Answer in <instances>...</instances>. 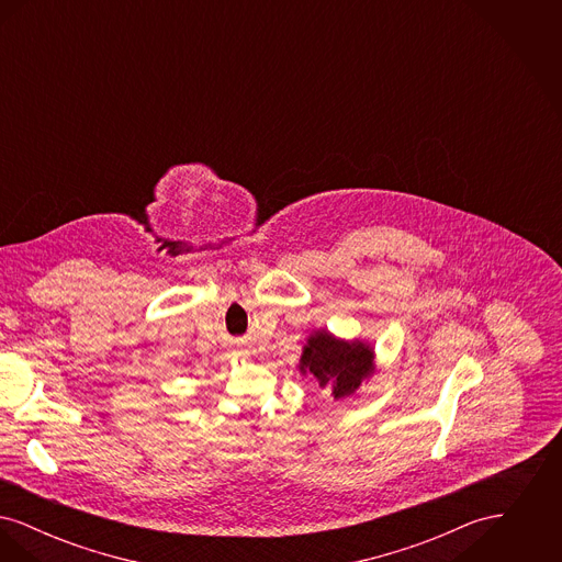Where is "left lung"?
Returning a JSON list of instances; mask_svg holds the SVG:
<instances>
[{"label":"left lung","instance_id":"8db88e82","mask_svg":"<svg viewBox=\"0 0 562 562\" xmlns=\"http://www.w3.org/2000/svg\"><path fill=\"white\" fill-rule=\"evenodd\" d=\"M376 371L374 348L362 339H344L328 328H316L305 339L299 373L310 374L333 401L353 396Z\"/></svg>","mask_w":562,"mask_h":562}]
</instances>
